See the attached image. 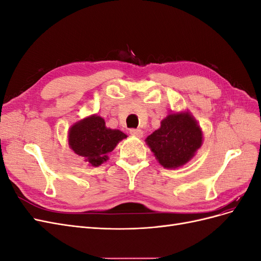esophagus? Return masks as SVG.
Wrapping results in <instances>:
<instances>
[{
  "label": "esophagus",
  "mask_w": 261,
  "mask_h": 261,
  "mask_svg": "<svg viewBox=\"0 0 261 261\" xmlns=\"http://www.w3.org/2000/svg\"><path fill=\"white\" fill-rule=\"evenodd\" d=\"M129 133H130V135L132 136H135V137H138V138H141L144 136V132L141 130V129H130L129 130Z\"/></svg>",
  "instance_id": "1"
}]
</instances>
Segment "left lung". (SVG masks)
I'll return each mask as SVG.
<instances>
[{
  "label": "left lung",
  "mask_w": 261,
  "mask_h": 261,
  "mask_svg": "<svg viewBox=\"0 0 261 261\" xmlns=\"http://www.w3.org/2000/svg\"><path fill=\"white\" fill-rule=\"evenodd\" d=\"M202 140L200 125L187 110L169 113L145 141L163 168L177 169L193 159Z\"/></svg>",
  "instance_id": "1"
}]
</instances>
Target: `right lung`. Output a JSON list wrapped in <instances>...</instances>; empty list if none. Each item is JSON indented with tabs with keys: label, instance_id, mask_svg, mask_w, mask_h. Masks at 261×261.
<instances>
[{
	"label": "right lung",
	"instance_id": "right-lung-1",
	"mask_svg": "<svg viewBox=\"0 0 261 261\" xmlns=\"http://www.w3.org/2000/svg\"><path fill=\"white\" fill-rule=\"evenodd\" d=\"M125 138H127L126 134L120 129L107 127L103 118L97 114L86 116L74 123L67 134L69 148L83 156L91 167H100L107 162L108 154Z\"/></svg>",
	"mask_w": 261,
	"mask_h": 261
}]
</instances>
